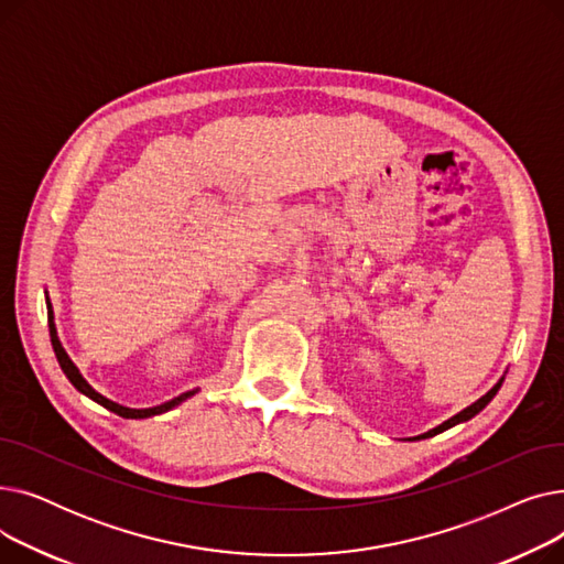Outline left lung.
I'll return each mask as SVG.
<instances>
[{
  "instance_id": "obj_1",
  "label": "left lung",
  "mask_w": 564,
  "mask_h": 564,
  "mask_svg": "<svg viewBox=\"0 0 564 564\" xmlns=\"http://www.w3.org/2000/svg\"><path fill=\"white\" fill-rule=\"evenodd\" d=\"M502 381H506V375H502L496 383H494V387L480 398V400H476V402H473V404H468L466 409H462L459 413H455V416L453 419H448L446 423H441L438 427H434V430H430V432H425V434H419V436H413L411 441H416V438H430V436H434V434H438V432H443V430H451V427H455V425H459V423H466V421H470L473 416H476V413H480L491 400H494V395L498 393V389L502 387Z\"/></svg>"
}]
</instances>
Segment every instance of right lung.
<instances>
[{
    "label": "right lung",
    "instance_id": "1",
    "mask_svg": "<svg viewBox=\"0 0 564 564\" xmlns=\"http://www.w3.org/2000/svg\"><path fill=\"white\" fill-rule=\"evenodd\" d=\"M45 304H47V327H50L52 349H54V357H56L58 366H62L64 375L68 377V381L73 383V387H75L82 395H86L88 400H94V402H98L100 406L109 409L111 413H116V416H123V419H151V416H160V413H166V411L175 409L177 404H183L185 400H189L192 395H196V393H198V389H194V391H187V393L177 395V398H173V400H169V402H162V404H158V406H148V409H132V406H123V404H118V402H113V400H109V398L100 395V393L91 387V383H88V381L84 379V375L79 372V368H77V366L73 364V359L68 357V351L64 349L62 340H58L56 324H54V311H52V304H50L47 292H45Z\"/></svg>",
    "mask_w": 564,
    "mask_h": 564
}]
</instances>
